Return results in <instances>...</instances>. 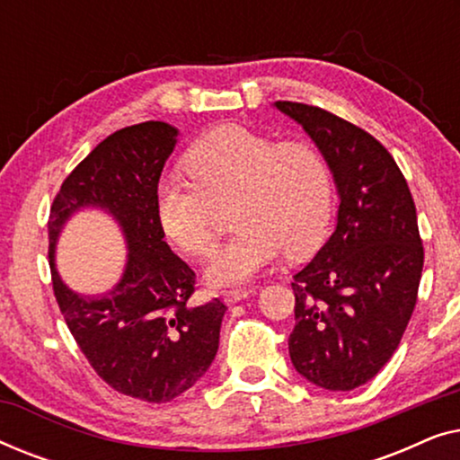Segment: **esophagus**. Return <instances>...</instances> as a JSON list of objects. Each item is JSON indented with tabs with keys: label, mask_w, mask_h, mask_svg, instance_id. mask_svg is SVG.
<instances>
[{
	"label": "esophagus",
	"mask_w": 460,
	"mask_h": 460,
	"mask_svg": "<svg viewBox=\"0 0 460 460\" xmlns=\"http://www.w3.org/2000/svg\"><path fill=\"white\" fill-rule=\"evenodd\" d=\"M249 295H251L249 288H232V291H226L224 293V301L228 305H234V304H238V301L247 299Z\"/></svg>",
	"instance_id": "1"
}]
</instances>
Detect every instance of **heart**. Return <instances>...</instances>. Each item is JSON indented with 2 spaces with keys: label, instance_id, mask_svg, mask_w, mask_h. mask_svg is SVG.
Instances as JSON below:
<instances>
[{
  "label": "heart",
  "instance_id": "heart-1",
  "mask_svg": "<svg viewBox=\"0 0 460 460\" xmlns=\"http://www.w3.org/2000/svg\"><path fill=\"white\" fill-rule=\"evenodd\" d=\"M184 169L190 181L156 184V219L184 253L209 257L219 234L216 207L232 200L236 232L207 268L213 287L244 285L282 251L291 260L310 255L329 232L332 173L310 142H276L243 125H219L186 150Z\"/></svg>",
  "mask_w": 460,
  "mask_h": 460
}]
</instances>
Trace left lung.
Masks as SVG:
<instances>
[{"label":"left lung","instance_id":"left-lung-1","mask_svg":"<svg viewBox=\"0 0 460 460\" xmlns=\"http://www.w3.org/2000/svg\"><path fill=\"white\" fill-rule=\"evenodd\" d=\"M304 125L335 175L337 228L293 276V367L331 392L373 379L402 341L417 305L423 241L404 173L368 131L320 106L279 100Z\"/></svg>","mask_w":460,"mask_h":460}]
</instances>
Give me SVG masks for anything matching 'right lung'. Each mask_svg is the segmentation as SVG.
Masks as SVG:
<instances>
[{
  "label": "right lung",
  "mask_w": 460,
  "mask_h": 460,
  "mask_svg": "<svg viewBox=\"0 0 460 460\" xmlns=\"http://www.w3.org/2000/svg\"><path fill=\"white\" fill-rule=\"evenodd\" d=\"M175 136L161 121L111 134L66 175L48 219L54 297L68 331L100 379L153 404L178 398L207 373L226 312L217 297L197 307L188 301L197 274L172 253L156 219L155 190ZM84 204L111 210L128 238L124 280L102 298L73 294L53 268L55 236Z\"/></svg>",
  "instance_id": "add662e5"
}]
</instances>
